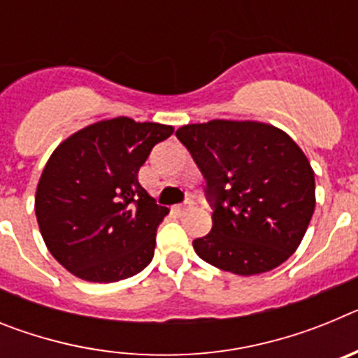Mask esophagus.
Listing matches in <instances>:
<instances>
[{"label": "esophagus", "mask_w": 358, "mask_h": 358, "mask_svg": "<svg viewBox=\"0 0 358 358\" xmlns=\"http://www.w3.org/2000/svg\"><path fill=\"white\" fill-rule=\"evenodd\" d=\"M189 208H192V201H186V202H182V204H177V206H173V211L181 215V213H186Z\"/></svg>", "instance_id": "obj_1"}]
</instances>
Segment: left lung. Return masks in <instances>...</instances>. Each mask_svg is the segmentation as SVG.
<instances>
[{"label":"left lung","instance_id":"1","mask_svg":"<svg viewBox=\"0 0 358 358\" xmlns=\"http://www.w3.org/2000/svg\"><path fill=\"white\" fill-rule=\"evenodd\" d=\"M206 179L213 227L194 249L240 276L273 271L299 248L315 208L314 170L296 141L262 122L211 120L177 129Z\"/></svg>","mask_w":358,"mask_h":358}]
</instances>
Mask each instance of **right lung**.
<instances>
[{"instance_id": "right-lung-1", "label": "right lung", "mask_w": 358, "mask_h": 358, "mask_svg": "<svg viewBox=\"0 0 358 358\" xmlns=\"http://www.w3.org/2000/svg\"><path fill=\"white\" fill-rule=\"evenodd\" d=\"M172 125L120 116L80 129L53 150L36 192V217L48 251L77 278L113 283L154 258L169 208L138 181L154 145Z\"/></svg>"}]
</instances>
